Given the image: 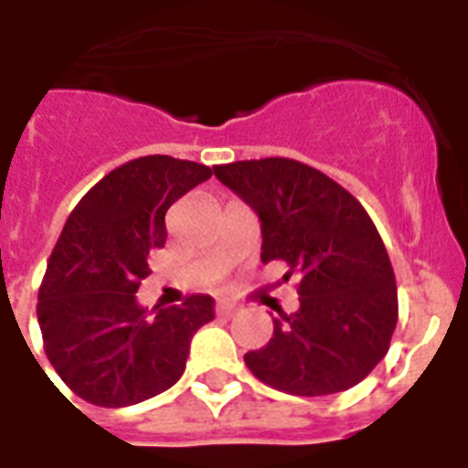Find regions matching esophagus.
Segmentation results:
<instances>
[{
    "mask_svg": "<svg viewBox=\"0 0 468 468\" xmlns=\"http://www.w3.org/2000/svg\"><path fill=\"white\" fill-rule=\"evenodd\" d=\"M216 314L223 316V319H230V316L238 314V307H235L233 302H218V304H216Z\"/></svg>",
    "mask_w": 468,
    "mask_h": 468,
    "instance_id": "obj_1",
    "label": "esophagus"
}]
</instances>
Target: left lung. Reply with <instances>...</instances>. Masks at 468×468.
Returning a JSON list of instances; mask_svg holds the SVG:
<instances>
[{
	"label": "left lung",
	"instance_id": "left-lung-1",
	"mask_svg": "<svg viewBox=\"0 0 468 468\" xmlns=\"http://www.w3.org/2000/svg\"><path fill=\"white\" fill-rule=\"evenodd\" d=\"M214 174L259 216L261 261L281 259L300 278V309L273 319L266 347L245 355L250 371L302 398L356 386L388 355L398 325L395 273L371 216L302 161H235Z\"/></svg>",
	"mask_w": 468,
	"mask_h": 468
}]
</instances>
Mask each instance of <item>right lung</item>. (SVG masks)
Instances as JSON below:
<instances>
[{"label":"right lung","mask_w":468,"mask_h":468,"mask_svg":"<svg viewBox=\"0 0 468 468\" xmlns=\"http://www.w3.org/2000/svg\"><path fill=\"white\" fill-rule=\"evenodd\" d=\"M211 178L195 161L133 159L70 211L47 261L37 321L47 359L66 386L97 407H128L168 390L186 371L192 335L214 319L209 294L149 316L135 292L147 257L166 242V211Z\"/></svg>","instance_id":"right-lung-1"}]
</instances>
